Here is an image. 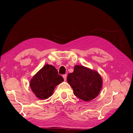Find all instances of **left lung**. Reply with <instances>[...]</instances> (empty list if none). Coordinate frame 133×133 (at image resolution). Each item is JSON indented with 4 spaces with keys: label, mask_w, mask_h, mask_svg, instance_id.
<instances>
[{
    "label": "left lung",
    "mask_w": 133,
    "mask_h": 133,
    "mask_svg": "<svg viewBox=\"0 0 133 133\" xmlns=\"http://www.w3.org/2000/svg\"><path fill=\"white\" fill-rule=\"evenodd\" d=\"M63 81L55 67L46 64L31 80L30 86L38 98L46 99L52 95L56 85Z\"/></svg>",
    "instance_id": "obj_1"
}]
</instances>
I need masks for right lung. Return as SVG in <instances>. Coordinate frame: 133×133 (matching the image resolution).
<instances>
[{
    "label": "right lung",
    "instance_id": "1",
    "mask_svg": "<svg viewBox=\"0 0 133 133\" xmlns=\"http://www.w3.org/2000/svg\"><path fill=\"white\" fill-rule=\"evenodd\" d=\"M67 80L74 94L85 102L96 97L102 89V80L98 74L84 66H76L73 73L67 76Z\"/></svg>",
    "mask_w": 133,
    "mask_h": 133
}]
</instances>
